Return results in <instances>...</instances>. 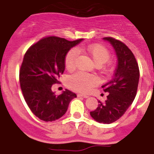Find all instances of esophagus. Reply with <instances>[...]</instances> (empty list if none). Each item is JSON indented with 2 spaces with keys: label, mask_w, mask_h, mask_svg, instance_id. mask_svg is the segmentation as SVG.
I'll list each match as a JSON object with an SVG mask.
<instances>
[{
  "label": "esophagus",
  "mask_w": 154,
  "mask_h": 154,
  "mask_svg": "<svg viewBox=\"0 0 154 154\" xmlns=\"http://www.w3.org/2000/svg\"><path fill=\"white\" fill-rule=\"evenodd\" d=\"M77 96H78V97H83V98H85V99L88 98V95H86V94H77Z\"/></svg>",
  "instance_id": "34e87169"
}]
</instances>
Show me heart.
<instances>
[{
    "mask_svg": "<svg viewBox=\"0 0 154 154\" xmlns=\"http://www.w3.org/2000/svg\"><path fill=\"white\" fill-rule=\"evenodd\" d=\"M86 52L91 57L97 67L103 66L109 61L110 53L105 46L100 44H93L86 47ZM78 55V51L76 49H72L65 56V66L68 69H72ZM98 78L94 75L86 72H77L68 78L67 83L69 88L78 92H87L92 86L97 85Z\"/></svg>",
    "mask_w": 154,
    "mask_h": 154,
    "instance_id": "1",
    "label": "heart"
}]
</instances>
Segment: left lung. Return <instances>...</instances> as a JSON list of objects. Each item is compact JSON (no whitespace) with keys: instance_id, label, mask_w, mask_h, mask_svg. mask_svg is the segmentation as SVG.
<instances>
[{"instance_id":"1","label":"left lung","mask_w":154,"mask_h":154,"mask_svg":"<svg viewBox=\"0 0 154 154\" xmlns=\"http://www.w3.org/2000/svg\"><path fill=\"white\" fill-rule=\"evenodd\" d=\"M114 49L118 64L112 80L102 86L109 93L105 103L100 100L98 108L90 112L91 118L100 123L114 122L126 112L135 100L140 71L134 54L124 43L112 37H104Z\"/></svg>"}]
</instances>
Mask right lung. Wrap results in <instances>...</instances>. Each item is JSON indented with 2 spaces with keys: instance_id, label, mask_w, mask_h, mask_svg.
Returning a JSON list of instances; mask_svg holds the SVG:
<instances>
[{
  "instance_id": "obj_1",
  "label": "right lung",
  "mask_w": 154,
  "mask_h": 154,
  "mask_svg": "<svg viewBox=\"0 0 154 154\" xmlns=\"http://www.w3.org/2000/svg\"><path fill=\"white\" fill-rule=\"evenodd\" d=\"M82 41L49 36L32 45L24 54L19 71L20 86L29 109L41 120L53 122L63 117L70 101L77 97L68 90L56 95L51 87L64 72L66 54Z\"/></svg>"
}]
</instances>
